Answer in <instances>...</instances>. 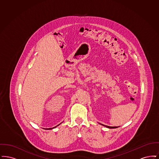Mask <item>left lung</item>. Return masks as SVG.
<instances>
[{
  "instance_id": "obj_1",
  "label": "left lung",
  "mask_w": 159,
  "mask_h": 159,
  "mask_svg": "<svg viewBox=\"0 0 159 159\" xmlns=\"http://www.w3.org/2000/svg\"><path fill=\"white\" fill-rule=\"evenodd\" d=\"M99 124H101V123H99ZM101 125H102V126H105L106 128H108L109 129H114V128H118V126H106V125H102V124H101Z\"/></svg>"
}]
</instances>
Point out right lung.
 Instances as JSON below:
<instances>
[{
    "mask_svg": "<svg viewBox=\"0 0 159 159\" xmlns=\"http://www.w3.org/2000/svg\"><path fill=\"white\" fill-rule=\"evenodd\" d=\"M61 123H60V124H61ZM60 124H59V125H57V126H55V127H53V128H46V129H46V130H50V129H52L55 128H56V127H57V126H59V125H60Z\"/></svg>",
    "mask_w": 159,
    "mask_h": 159,
    "instance_id": "right-lung-1",
    "label": "right lung"
}]
</instances>
